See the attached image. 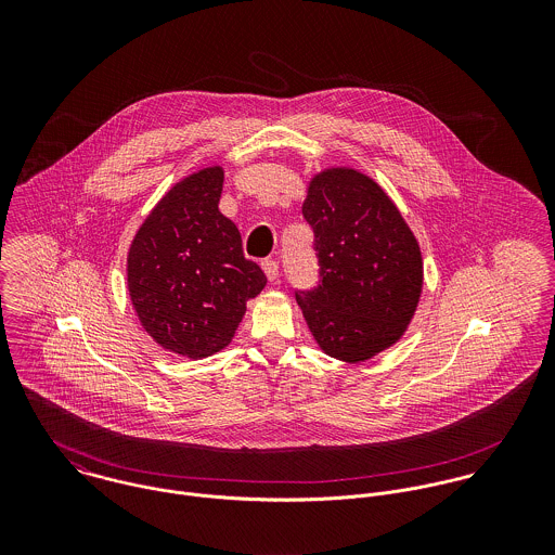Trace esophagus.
I'll return each instance as SVG.
<instances>
[{
  "label": "esophagus",
  "mask_w": 555,
  "mask_h": 555,
  "mask_svg": "<svg viewBox=\"0 0 555 555\" xmlns=\"http://www.w3.org/2000/svg\"><path fill=\"white\" fill-rule=\"evenodd\" d=\"M262 271H264V275H267V280H278V275H280V262L278 260H264L262 262Z\"/></svg>",
  "instance_id": "obj_1"
}]
</instances>
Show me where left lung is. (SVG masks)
<instances>
[{"label":"left lung","instance_id":"left-lung-1","mask_svg":"<svg viewBox=\"0 0 555 555\" xmlns=\"http://www.w3.org/2000/svg\"><path fill=\"white\" fill-rule=\"evenodd\" d=\"M304 218L318 286L295 297L320 348L357 363L396 344L418 304L423 260L391 198L370 177L333 168L312 179Z\"/></svg>","mask_w":555,"mask_h":555}]
</instances>
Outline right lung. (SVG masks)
Returning a JSON list of instances; mask_svg holds the SVG:
<instances>
[{
  "label": "right lung",
  "mask_w": 555,
  "mask_h": 555,
  "mask_svg": "<svg viewBox=\"0 0 555 555\" xmlns=\"http://www.w3.org/2000/svg\"><path fill=\"white\" fill-rule=\"evenodd\" d=\"M224 170L179 181L150 214L128 254V288L147 333L177 354L222 350L267 278L243 256L238 229L220 214Z\"/></svg>",
  "instance_id": "right-lung-1"
}]
</instances>
